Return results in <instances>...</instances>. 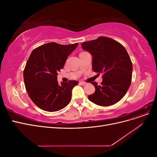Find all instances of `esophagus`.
<instances>
[{
    "label": "esophagus",
    "mask_w": 157,
    "mask_h": 157,
    "mask_svg": "<svg viewBox=\"0 0 157 157\" xmlns=\"http://www.w3.org/2000/svg\"><path fill=\"white\" fill-rule=\"evenodd\" d=\"M79 84L80 85H82V86H84V85L86 84V82H80Z\"/></svg>",
    "instance_id": "obj_1"
}]
</instances>
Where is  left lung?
Segmentation results:
<instances>
[{
  "instance_id": "1",
  "label": "left lung",
  "mask_w": 157,
  "mask_h": 157,
  "mask_svg": "<svg viewBox=\"0 0 157 157\" xmlns=\"http://www.w3.org/2000/svg\"><path fill=\"white\" fill-rule=\"evenodd\" d=\"M81 45L92 56L93 71L98 75L103 74L101 85L92 82L96 91L89 95V100L103 107L119 101L129 88L132 76V63L124 47L105 36L84 42Z\"/></svg>"
}]
</instances>
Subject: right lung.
Returning <instances> with one entry per match:
<instances>
[{"label":"right lung","mask_w":157,"mask_h":157,"mask_svg":"<svg viewBox=\"0 0 157 157\" xmlns=\"http://www.w3.org/2000/svg\"><path fill=\"white\" fill-rule=\"evenodd\" d=\"M78 43L61 45L49 42L33 50L23 71L25 89L32 101L41 109L58 111L67 106L77 80L58 84V73Z\"/></svg>","instance_id":"obj_1"}]
</instances>
